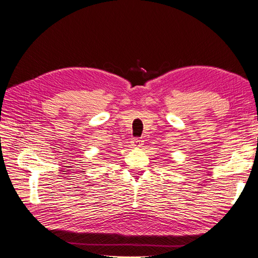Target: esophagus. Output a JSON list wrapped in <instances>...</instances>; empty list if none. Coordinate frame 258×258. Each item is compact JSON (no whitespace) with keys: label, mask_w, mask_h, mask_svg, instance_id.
<instances>
[{"label":"esophagus","mask_w":258,"mask_h":258,"mask_svg":"<svg viewBox=\"0 0 258 258\" xmlns=\"http://www.w3.org/2000/svg\"><path fill=\"white\" fill-rule=\"evenodd\" d=\"M144 141L143 140H141V139H134L133 141H132V145L134 146V147H141L144 143H143Z\"/></svg>","instance_id":"1"}]
</instances>
